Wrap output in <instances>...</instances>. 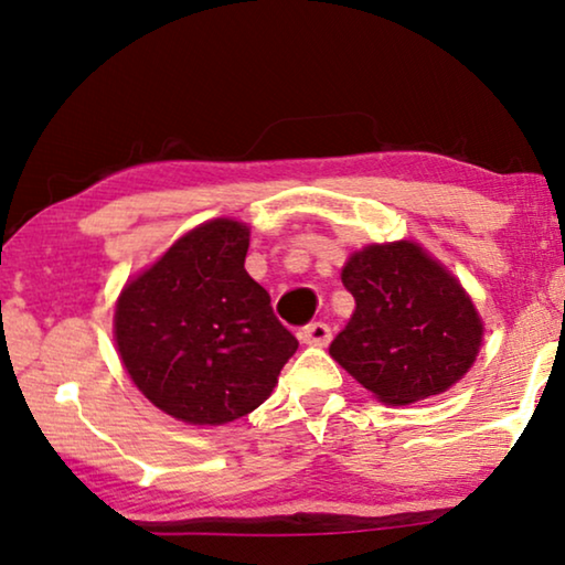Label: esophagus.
<instances>
[{
  "instance_id": "1",
  "label": "esophagus",
  "mask_w": 565,
  "mask_h": 565,
  "mask_svg": "<svg viewBox=\"0 0 565 565\" xmlns=\"http://www.w3.org/2000/svg\"><path fill=\"white\" fill-rule=\"evenodd\" d=\"M299 337H301V342H305V344L324 348V344L332 340V330H330V324H324V322H309L305 330L299 332Z\"/></svg>"
}]
</instances>
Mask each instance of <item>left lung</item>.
<instances>
[{
	"label": "left lung",
	"mask_w": 565,
	"mask_h": 565,
	"mask_svg": "<svg viewBox=\"0 0 565 565\" xmlns=\"http://www.w3.org/2000/svg\"><path fill=\"white\" fill-rule=\"evenodd\" d=\"M342 284L355 311L330 355L383 403L444 393L475 363L482 322L461 284L416 243L352 254Z\"/></svg>",
	"instance_id": "left-lung-1"
}]
</instances>
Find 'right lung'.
<instances>
[{
	"label": "right lung",
	"instance_id": "1",
	"mask_svg": "<svg viewBox=\"0 0 565 565\" xmlns=\"http://www.w3.org/2000/svg\"><path fill=\"white\" fill-rule=\"evenodd\" d=\"M248 228L210 221L126 284L116 344L137 388L184 424H228L271 395L299 340L246 268Z\"/></svg>",
	"mask_w": 565,
	"mask_h": 565
}]
</instances>
